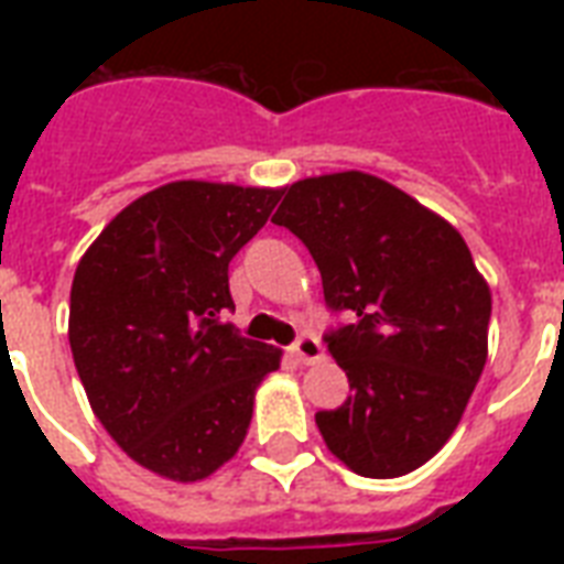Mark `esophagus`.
Masks as SVG:
<instances>
[{
	"mask_svg": "<svg viewBox=\"0 0 564 564\" xmlns=\"http://www.w3.org/2000/svg\"><path fill=\"white\" fill-rule=\"evenodd\" d=\"M292 357L299 362H304V366H313V362L325 360V348H322V343H318L316 336L304 334L299 343L292 345Z\"/></svg>",
	"mask_w": 564,
	"mask_h": 564,
	"instance_id": "34e87169",
	"label": "esophagus"
}]
</instances>
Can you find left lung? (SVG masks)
<instances>
[{
  "label": "left lung",
  "instance_id": "1",
  "mask_svg": "<svg viewBox=\"0 0 564 564\" xmlns=\"http://www.w3.org/2000/svg\"><path fill=\"white\" fill-rule=\"evenodd\" d=\"M272 216L307 246L327 307L351 325L327 351L354 394L316 412L327 451L360 477L389 480L442 451L489 357V283L459 230L369 172L283 187Z\"/></svg>",
  "mask_w": 564,
  "mask_h": 564
}]
</instances>
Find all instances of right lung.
<instances>
[{"instance_id":"add662e5","label":"right lung","mask_w":564,"mask_h":564,"mask_svg":"<svg viewBox=\"0 0 564 564\" xmlns=\"http://www.w3.org/2000/svg\"><path fill=\"white\" fill-rule=\"evenodd\" d=\"M274 187L172 181L105 225L78 260L69 348L110 438L175 482L219 471L246 442L281 348L221 325L228 263L263 228Z\"/></svg>"}]
</instances>
